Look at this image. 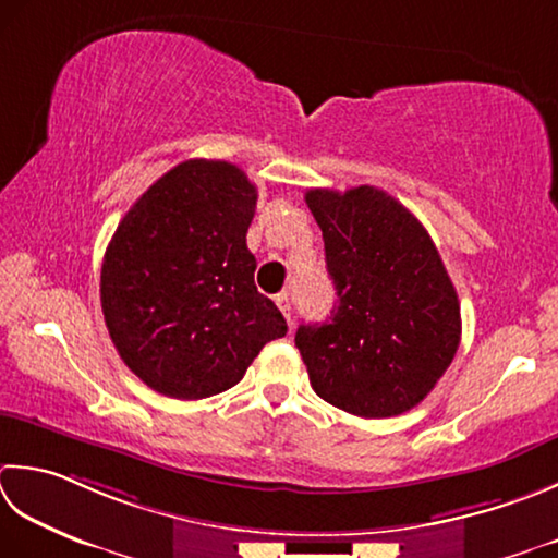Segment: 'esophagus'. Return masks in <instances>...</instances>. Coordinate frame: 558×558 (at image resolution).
Returning <instances> with one entry per match:
<instances>
[{"label": "esophagus", "instance_id": "34e87169", "mask_svg": "<svg viewBox=\"0 0 558 558\" xmlns=\"http://www.w3.org/2000/svg\"><path fill=\"white\" fill-rule=\"evenodd\" d=\"M276 304H278V307H280L282 316H286V319H288V324L292 326V307H290V294H288V292H280V294H276Z\"/></svg>", "mask_w": 558, "mask_h": 558}]
</instances>
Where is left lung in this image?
I'll list each match as a JSON object with an SVG mask.
<instances>
[{"label":"left lung","instance_id":"8db88e82","mask_svg":"<svg viewBox=\"0 0 558 558\" xmlns=\"http://www.w3.org/2000/svg\"><path fill=\"white\" fill-rule=\"evenodd\" d=\"M322 229L336 304L300 324L312 389L360 418H389L430 395L460 348V300L430 234L375 185L304 195Z\"/></svg>","mask_w":558,"mask_h":558}]
</instances>
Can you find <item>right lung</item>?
<instances>
[{"mask_svg":"<svg viewBox=\"0 0 558 558\" xmlns=\"http://www.w3.org/2000/svg\"><path fill=\"white\" fill-rule=\"evenodd\" d=\"M256 198L234 163L189 159L140 195L106 248L108 333L123 363L163 397L220 395L288 333L254 286L246 232Z\"/></svg>","mask_w":558,"mask_h":558,"instance_id":"obj_1","label":"right lung"}]
</instances>
